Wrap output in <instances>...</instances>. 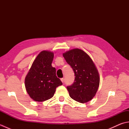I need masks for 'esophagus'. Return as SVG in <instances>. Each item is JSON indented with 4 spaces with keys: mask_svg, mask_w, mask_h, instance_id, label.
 I'll return each mask as SVG.
<instances>
[{
    "mask_svg": "<svg viewBox=\"0 0 129 129\" xmlns=\"http://www.w3.org/2000/svg\"><path fill=\"white\" fill-rule=\"evenodd\" d=\"M60 80H61V81H62V83L64 82V78H61V79H60Z\"/></svg>",
    "mask_w": 129,
    "mask_h": 129,
    "instance_id": "obj_1",
    "label": "esophagus"
}]
</instances>
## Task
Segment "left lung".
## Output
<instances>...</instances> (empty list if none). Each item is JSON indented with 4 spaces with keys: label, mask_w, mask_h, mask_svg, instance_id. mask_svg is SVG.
<instances>
[{
    "label": "left lung",
    "mask_w": 129,
    "mask_h": 129,
    "mask_svg": "<svg viewBox=\"0 0 129 129\" xmlns=\"http://www.w3.org/2000/svg\"><path fill=\"white\" fill-rule=\"evenodd\" d=\"M62 55L75 76L73 84L67 86L70 96L79 103L88 102L95 96L99 86L100 77L94 63L85 52L79 49Z\"/></svg>",
    "instance_id": "1"
}]
</instances>
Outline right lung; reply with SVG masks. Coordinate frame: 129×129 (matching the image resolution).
<instances>
[{
  "mask_svg": "<svg viewBox=\"0 0 129 129\" xmlns=\"http://www.w3.org/2000/svg\"><path fill=\"white\" fill-rule=\"evenodd\" d=\"M53 52L41 51L33 63L25 79V86L30 97L35 101L51 98L56 88L62 84L56 75V69L51 65Z\"/></svg>",
  "mask_w": 129,
  "mask_h": 129,
  "instance_id": "add662e5",
  "label": "right lung"
}]
</instances>
